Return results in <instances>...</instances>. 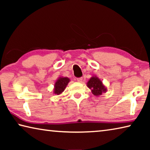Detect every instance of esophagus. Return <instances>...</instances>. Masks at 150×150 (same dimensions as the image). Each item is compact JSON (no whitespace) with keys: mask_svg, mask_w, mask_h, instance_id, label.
I'll return each instance as SVG.
<instances>
[{"mask_svg":"<svg viewBox=\"0 0 150 150\" xmlns=\"http://www.w3.org/2000/svg\"><path fill=\"white\" fill-rule=\"evenodd\" d=\"M77 82H79V83H81L82 82V81H83V78L82 77H80V78H77Z\"/></svg>","mask_w":150,"mask_h":150,"instance_id":"obj_1","label":"esophagus"}]
</instances>
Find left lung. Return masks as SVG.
Listing matches in <instances>:
<instances>
[{"mask_svg":"<svg viewBox=\"0 0 150 150\" xmlns=\"http://www.w3.org/2000/svg\"><path fill=\"white\" fill-rule=\"evenodd\" d=\"M87 86L91 90V92L94 95L98 96L103 93L106 92V87L103 83V81L96 76H93L87 83Z\"/></svg>","mask_w":150,"mask_h":150,"instance_id":"left-lung-1","label":"left lung"}]
</instances>
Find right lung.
<instances>
[{"label":"right lung","mask_w":150,"mask_h":150,"mask_svg":"<svg viewBox=\"0 0 150 150\" xmlns=\"http://www.w3.org/2000/svg\"><path fill=\"white\" fill-rule=\"evenodd\" d=\"M70 79L69 78L67 77H59L55 81L54 83V93L55 95H59L62 94L65 88L67 87L68 83H69Z\"/></svg>","instance_id":"add662e5"}]
</instances>
